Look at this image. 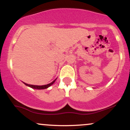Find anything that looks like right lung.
I'll return each instance as SVG.
<instances>
[{"mask_svg": "<svg viewBox=\"0 0 130 130\" xmlns=\"http://www.w3.org/2000/svg\"><path fill=\"white\" fill-rule=\"evenodd\" d=\"M56 79L54 80H53L51 83H50L48 84H46V85H44V86H35V85H30V84H27L26 83H24L26 86H29V87H30L31 88H33V89H47V87H49L50 86H51L52 84H53L54 83V82L56 81Z\"/></svg>", "mask_w": 130, "mask_h": 130, "instance_id": "obj_1", "label": "right lung"}]
</instances>
